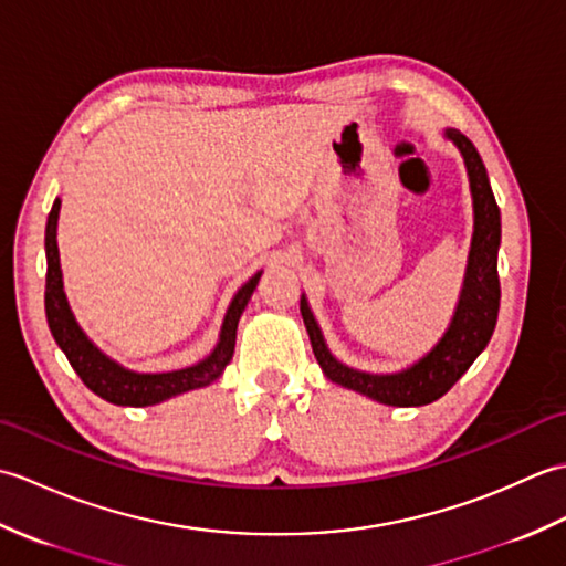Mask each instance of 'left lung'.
Returning a JSON list of instances; mask_svg holds the SVG:
<instances>
[{"mask_svg":"<svg viewBox=\"0 0 566 566\" xmlns=\"http://www.w3.org/2000/svg\"><path fill=\"white\" fill-rule=\"evenodd\" d=\"M448 138L464 155V165L469 172V187L474 197V238L472 252H469L467 276L460 306L452 318L450 331L438 343L436 350L420 359L411 369L399 371V375H365L340 365L335 359L323 335L311 316L306 298H302V316L306 323L311 347L318 359L321 369L326 377L340 387L359 391L387 406H426L448 394L454 381L472 367L476 355L484 350L491 340V333L496 328L499 302H501V284L496 270V255L501 243V213L496 207L494 191H491L486 167L479 158L476 148L472 146L460 130L450 128Z\"/></svg>","mask_w":566,"mask_h":566,"instance_id":"8db88e82","label":"left lung"}]
</instances>
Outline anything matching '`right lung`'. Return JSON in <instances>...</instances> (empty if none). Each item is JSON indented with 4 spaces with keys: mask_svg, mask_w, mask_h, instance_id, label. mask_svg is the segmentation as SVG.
<instances>
[{
    "mask_svg": "<svg viewBox=\"0 0 566 566\" xmlns=\"http://www.w3.org/2000/svg\"><path fill=\"white\" fill-rule=\"evenodd\" d=\"M57 211H60V199H55L45 223V260H48L45 318L55 343L60 345V350L65 353L72 369L77 371V377L84 381V387L102 396L104 401L116 403V406H153L182 391L207 387V384H211L216 377H219L223 367L231 363L233 350H235V331H238L240 314H243L252 292H255L262 272L250 276V282L240 286V292L235 294L231 308H228L226 314L221 340L207 359H201V363L195 367H187L179 371H165V375H138V371H128L124 367H118L109 357L102 355L97 347L87 340V335L80 331L75 318L70 314L67 298L63 292V274H60L57 243H55Z\"/></svg>",
    "mask_w": 566,
    "mask_h": 566,
    "instance_id": "obj_1",
    "label": "right lung"
}]
</instances>
